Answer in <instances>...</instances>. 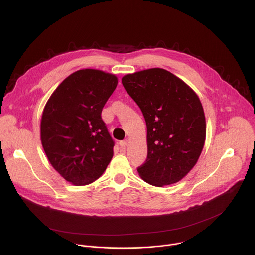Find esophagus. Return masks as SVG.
<instances>
[{"label":"esophagus","instance_id":"esophagus-1","mask_svg":"<svg viewBox=\"0 0 255 255\" xmlns=\"http://www.w3.org/2000/svg\"><path fill=\"white\" fill-rule=\"evenodd\" d=\"M128 145V140H124L120 142V146L122 149H126V147Z\"/></svg>","mask_w":255,"mask_h":255}]
</instances>
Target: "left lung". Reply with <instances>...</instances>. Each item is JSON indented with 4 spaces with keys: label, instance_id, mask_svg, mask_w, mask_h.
Listing matches in <instances>:
<instances>
[{
    "label": "left lung",
    "instance_id": "8db88e82",
    "mask_svg": "<svg viewBox=\"0 0 255 255\" xmlns=\"http://www.w3.org/2000/svg\"><path fill=\"white\" fill-rule=\"evenodd\" d=\"M122 83L145 119L147 159L137 168L140 178L159 187L180 182L197 163L206 137L197 94L159 68L128 73Z\"/></svg>",
    "mask_w": 255,
    "mask_h": 255
}]
</instances>
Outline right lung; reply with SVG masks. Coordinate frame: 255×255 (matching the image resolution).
<instances>
[{
  "instance_id": "add662e5",
  "label": "right lung",
  "mask_w": 255,
  "mask_h": 255,
  "mask_svg": "<svg viewBox=\"0 0 255 255\" xmlns=\"http://www.w3.org/2000/svg\"><path fill=\"white\" fill-rule=\"evenodd\" d=\"M117 84L115 74L79 70L63 80L44 107L43 149L52 167L74 185L95 182L113 158L114 141L101 113Z\"/></svg>"
}]
</instances>
